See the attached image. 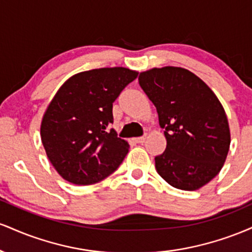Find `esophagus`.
I'll return each instance as SVG.
<instances>
[{"label":"esophagus","instance_id":"34e87169","mask_svg":"<svg viewBox=\"0 0 252 252\" xmlns=\"http://www.w3.org/2000/svg\"><path fill=\"white\" fill-rule=\"evenodd\" d=\"M144 141H146V137H144V136H142V137L134 138V142H135V143H143Z\"/></svg>","mask_w":252,"mask_h":252}]
</instances>
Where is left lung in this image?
<instances>
[{
    "instance_id": "1",
    "label": "left lung",
    "mask_w": 252,
    "mask_h": 252,
    "mask_svg": "<svg viewBox=\"0 0 252 252\" xmlns=\"http://www.w3.org/2000/svg\"><path fill=\"white\" fill-rule=\"evenodd\" d=\"M138 83L155 105L167 140L155 158L156 170L175 189H201L220 172L230 149V128L218 97L198 76L175 66L141 72Z\"/></svg>"
}]
</instances>
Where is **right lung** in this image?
Here are the masks:
<instances>
[{
	"label": "right lung",
	"instance_id": "1",
	"mask_svg": "<svg viewBox=\"0 0 252 252\" xmlns=\"http://www.w3.org/2000/svg\"><path fill=\"white\" fill-rule=\"evenodd\" d=\"M126 67H103L68 78L42 116L40 135L52 166L66 181L92 185L114 173L128 154L129 143L117 137L112 103L137 77Z\"/></svg>",
	"mask_w": 252,
	"mask_h": 252
}]
</instances>
